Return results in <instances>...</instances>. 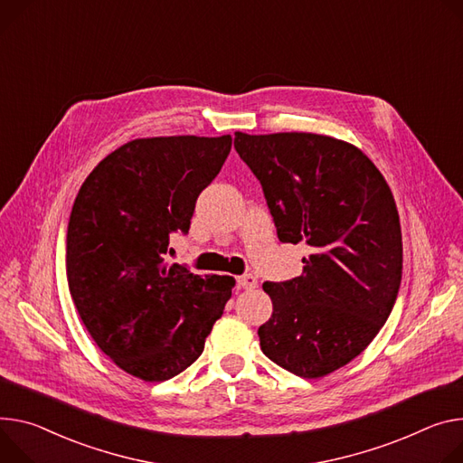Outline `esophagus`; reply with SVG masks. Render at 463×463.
<instances>
[{"instance_id": "1", "label": "esophagus", "mask_w": 463, "mask_h": 463, "mask_svg": "<svg viewBox=\"0 0 463 463\" xmlns=\"http://www.w3.org/2000/svg\"><path fill=\"white\" fill-rule=\"evenodd\" d=\"M236 282H238V288H241V289H253V288H257V284H259L257 277L250 275V273L238 277Z\"/></svg>"}]
</instances>
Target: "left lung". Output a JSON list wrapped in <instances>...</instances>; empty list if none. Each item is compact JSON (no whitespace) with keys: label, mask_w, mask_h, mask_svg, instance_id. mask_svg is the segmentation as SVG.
Here are the masks:
<instances>
[{"label":"left lung","mask_w":463,"mask_h":463,"mask_svg":"<svg viewBox=\"0 0 463 463\" xmlns=\"http://www.w3.org/2000/svg\"><path fill=\"white\" fill-rule=\"evenodd\" d=\"M234 149L262 184L279 240L312 247L301 277L262 284L273 314L260 347L293 374L325 376L373 342L397 301L393 194L358 147L330 137L236 133Z\"/></svg>","instance_id":"8db88e82"}]
</instances>
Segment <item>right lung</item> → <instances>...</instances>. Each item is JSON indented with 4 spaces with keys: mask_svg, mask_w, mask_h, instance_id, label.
<instances>
[{
    "mask_svg": "<svg viewBox=\"0 0 463 463\" xmlns=\"http://www.w3.org/2000/svg\"><path fill=\"white\" fill-rule=\"evenodd\" d=\"M232 138H138L82 183L66 234L71 299L98 347L146 383L192 365L231 299L234 279L194 275L164 260L188 232L199 194L216 179Z\"/></svg>",
    "mask_w": 463,
    "mask_h": 463,
    "instance_id": "add662e5",
    "label": "right lung"
}]
</instances>
